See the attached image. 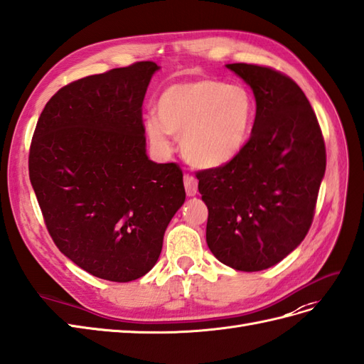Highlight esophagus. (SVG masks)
Masks as SVG:
<instances>
[{
    "instance_id": "1",
    "label": "esophagus",
    "mask_w": 364,
    "mask_h": 364,
    "mask_svg": "<svg viewBox=\"0 0 364 364\" xmlns=\"http://www.w3.org/2000/svg\"><path fill=\"white\" fill-rule=\"evenodd\" d=\"M183 183H184V189H186V193H188V197H195L198 192V181L195 176L186 173L184 178H183Z\"/></svg>"
}]
</instances>
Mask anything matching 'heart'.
Instances as JSON below:
<instances>
[{
	"label": "heart",
	"mask_w": 364,
	"mask_h": 364,
	"mask_svg": "<svg viewBox=\"0 0 364 364\" xmlns=\"http://www.w3.org/2000/svg\"><path fill=\"white\" fill-rule=\"evenodd\" d=\"M255 118V102L243 86L197 78L167 86L156 101V114L144 117L146 136L158 152L172 149L181 135L186 160L217 169L243 152Z\"/></svg>",
	"instance_id": "obj_1"
}]
</instances>
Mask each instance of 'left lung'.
Wrapping results in <instances>:
<instances>
[{"label":"left lung","instance_id":"1","mask_svg":"<svg viewBox=\"0 0 364 364\" xmlns=\"http://www.w3.org/2000/svg\"><path fill=\"white\" fill-rule=\"evenodd\" d=\"M254 92L250 138L234 161L197 173L218 262L257 272L282 262L309 230L326 171L321 129L303 90L271 68L226 64Z\"/></svg>","mask_w":364,"mask_h":364}]
</instances>
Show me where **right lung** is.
Here are the masks:
<instances>
[{
    "mask_svg": "<svg viewBox=\"0 0 364 364\" xmlns=\"http://www.w3.org/2000/svg\"><path fill=\"white\" fill-rule=\"evenodd\" d=\"M158 69L139 61L61 87L32 138L29 176L53 243L109 282L151 271L186 200L180 167L146 154L141 106Z\"/></svg>",
    "mask_w": 364,
    "mask_h": 364,
    "instance_id": "add662e5",
    "label": "right lung"
}]
</instances>
